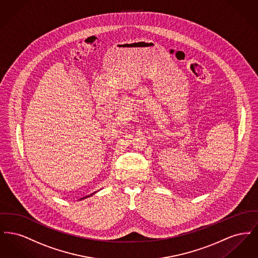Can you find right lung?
<instances>
[{
  "label": "right lung",
  "instance_id": "add662e5",
  "mask_svg": "<svg viewBox=\"0 0 258 258\" xmlns=\"http://www.w3.org/2000/svg\"><path fill=\"white\" fill-rule=\"evenodd\" d=\"M96 192H97V191H95V192H94V194H91V195H90V196H87V197H83V198H81V199H85V198H87V197H92V196H93V195H95V194H96Z\"/></svg>",
  "mask_w": 258,
  "mask_h": 258
}]
</instances>
